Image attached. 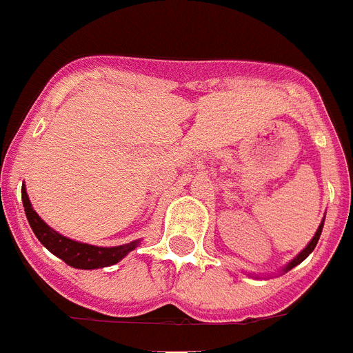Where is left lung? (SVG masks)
<instances>
[{"label":"left lung","mask_w":353,"mask_h":353,"mask_svg":"<svg viewBox=\"0 0 353 353\" xmlns=\"http://www.w3.org/2000/svg\"><path fill=\"white\" fill-rule=\"evenodd\" d=\"M321 231H323V222H321V225L317 227L316 234H314V238H312V240H310V243H308V245L305 247V249H303L301 252H299V254L296 256V258H294V260L290 261V263L287 265V267H285V269H283V272H287V270L294 269V267H296V265H299V263H301V261L305 260V258H307V256L310 254V252H312L314 249H316L317 241H319V236H321Z\"/></svg>","instance_id":"obj_1"}]
</instances>
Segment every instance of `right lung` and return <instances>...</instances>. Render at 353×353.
Returning a JSON list of instances; mask_svg holds the SVG:
<instances>
[{
	"label": "right lung",
	"instance_id": "1",
	"mask_svg": "<svg viewBox=\"0 0 353 353\" xmlns=\"http://www.w3.org/2000/svg\"><path fill=\"white\" fill-rule=\"evenodd\" d=\"M21 198H23V208L26 212V220L30 223L32 231L37 236V240L50 250L52 254H55L57 258L68 263L70 267L74 269H103V267H110V265H115L117 261H121L128 252L135 249L139 245V240L130 241L126 245L119 247H97L90 245V243H81V241L70 240L66 236L59 234L57 231H54L50 225H46L43 220L39 218L34 208H32L30 200H28V194H26L25 183L21 188Z\"/></svg>",
	"mask_w": 353,
	"mask_h": 353
}]
</instances>
